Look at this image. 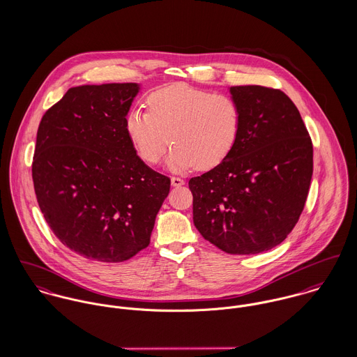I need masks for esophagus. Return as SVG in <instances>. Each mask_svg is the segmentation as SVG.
I'll return each instance as SVG.
<instances>
[{"instance_id": "obj_1", "label": "esophagus", "mask_w": 357, "mask_h": 357, "mask_svg": "<svg viewBox=\"0 0 357 357\" xmlns=\"http://www.w3.org/2000/svg\"><path fill=\"white\" fill-rule=\"evenodd\" d=\"M170 181H172V185H173V187H181V185H184V180L180 178V177H172Z\"/></svg>"}]
</instances>
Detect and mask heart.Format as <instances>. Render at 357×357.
<instances>
[{"mask_svg":"<svg viewBox=\"0 0 357 357\" xmlns=\"http://www.w3.org/2000/svg\"><path fill=\"white\" fill-rule=\"evenodd\" d=\"M149 111L132 109L126 132L140 158L158 163L170 142L166 165L174 172L207 170L234 151L242 130L243 111L236 99L187 84L155 91Z\"/></svg>","mask_w":357,"mask_h":357,"instance_id":"obj_1","label":"heart"}]
</instances>
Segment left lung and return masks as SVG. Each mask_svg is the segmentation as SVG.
<instances>
[{"label":"left lung","instance_id":"left-lung-1","mask_svg":"<svg viewBox=\"0 0 357 357\" xmlns=\"http://www.w3.org/2000/svg\"><path fill=\"white\" fill-rule=\"evenodd\" d=\"M243 111L229 156L188 183L194 224L228 255L280 245L297 224L313 173V147L296 104L279 89L231 86Z\"/></svg>","mask_w":357,"mask_h":357}]
</instances>
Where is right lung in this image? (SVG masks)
<instances>
[{
  "label": "right lung",
  "instance_id": "right-lung-1",
  "mask_svg": "<svg viewBox=\"0 0 357 357\" xmlns=\"http://www.w3.org/2000/svg\"><path fill=\"white\" fill-rule=\"evenodd\" d=\"M139 84L82 85L44 114L33 158L40 208L77 255L122 262L150 245L170 178L149 167L126 132Z\"/></svg>",
  "mask_w": 357,
  "mask_h": 357
}]
</instances>
